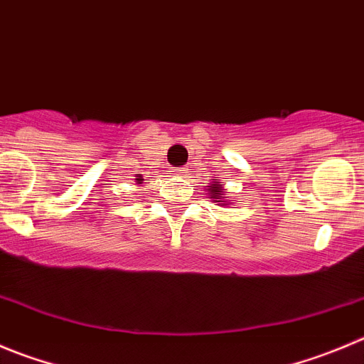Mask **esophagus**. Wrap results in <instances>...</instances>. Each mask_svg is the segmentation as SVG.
Returning <instances> with one entry per match:
<instances>
[{
	"mask_svg": "<svg viewBox=\"0 0 364 364\" xmlns=\"http://www.w3.org/2000/svg\"><path fill=\"white\" fill-rule=\"evenodd\" d=\"M186 173H188V169H186V168H178V169H176V171H175V175H176V176H184Z\"/></svg>",
	"mask_w": 364,
	"mask_h": 364,
	"instance_id": "esophagus-1",
	"label": "esophagus"
}]
</instances>
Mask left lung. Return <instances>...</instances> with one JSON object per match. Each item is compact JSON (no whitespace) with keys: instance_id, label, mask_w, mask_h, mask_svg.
Instances as JSON below:
<instances>
[{"instance_id":"obj_1","label":"left lung","mask_w":364,"mask_h":364,"mask_svg":"<svg viewBox=\"0 0 364 364\" xmlns=\"http://www.w3.org/2000/svg\"><path fill=\"white\" fill-rule=\"evenodd\" d=\"M207 191H209V198L213 200L214 203L218 205H228V202H225V189H223V182H214V184L207 186Z\"/></svg>"}]
</instances>
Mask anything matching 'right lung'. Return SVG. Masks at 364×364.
Segmentation results:
<instances>
[{
    "label": "right lung",
    "instance_id": "add662e5",
    "mask_svg": "<svg viewBox=\"0 0 364 364\" xmlns=\"http://www.w3.org/2000/svg\"><path fill=\"white\" fill-rule=\"evenodd\" d=\"M137 180V184H143V176H139V178H136Z\"/></svg>",
    "mask_w": 364,
    "mask_h": 364
}]
</instances>
